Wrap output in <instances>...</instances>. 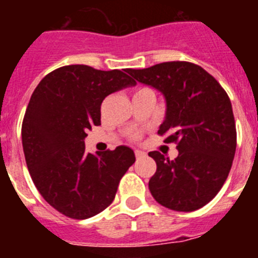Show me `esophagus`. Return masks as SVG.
Masks as SVG:
<instances>
[{
    "label": "esophagus",
    "instance_id": "esophagus-1",
    "mask_svg": "<svg viewBox=\"0 0 258 258\" xmlns=\"http://www.w3.org/2000/svg\"><path fill=\"white\" fill-rule=\"evenodd\" d=\"M134 154H136L137 159H141V157H145L146 156V152L145 151H141V150H136V151H134Z\"/></svg>",
    "mask_w": 258,
    "mask_h": 258
}]
</instances>
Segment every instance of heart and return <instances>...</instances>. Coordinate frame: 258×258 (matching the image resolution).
Segmentation results:
<instances>
[{
	"instance_id": "obj_1",
	"label": "heart",
	"mask_w": 258,
	"mask_h": 258,
	"mask_svg": "<svg viewBox=\"0 0 258 258\" xmlns=\"http://www.w3.org/2000/svg\"><path fill=\"white\" fill-rule=\"evenodd\" d=\"M142 90H145V88H143V89H140V90H137V92H136V94H137V93H140V92H142Z\"/></svg>"
}]
</instances>
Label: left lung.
I'll return each mask as SVG.
<instances>
[{
    "mask_svg": "<svg viewBox=\"0 0 258 258\" xmlns=\"http://www.w3.org/2000/svg\"><path fill=\"white\" fill-rule=\"evenodd\" d=\"M129 74L164 95L165 120L157 133L168 134L164 142L177 143L178 150L174 160L159 151L149 154L157 166L149 182L152 197L177 212L202 208L221 190L235 155L229 95L212 75L190 61H165Z\"/></svg>",
    "mask_w": 258,
    "mask_h": 258,
    "instance_id": "obj_1",
    "label": "left lung"
}]
</instances>
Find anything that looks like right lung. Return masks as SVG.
<instances>
[{
  "instance_id": "add662e5",
  "label": "right lung",
  "mask_w": 258,
  "mask_h": 258,
  "mask_svg": "<svg viewBox=\"0 0 258 258\" xmlns=\"http://www.w3.org/2000/svg\"><path fill=\"white\" fill-rule=\"evenodd\" d=\"M129 68L101 71L64 66L41 80L22 125L23 151L32 181L52 208L70 218L93 217L113 202L118 182L136 161L133 150L85 151L86 132L101 125V104L134 86Z\"/></svg>"
}]
</instances>
